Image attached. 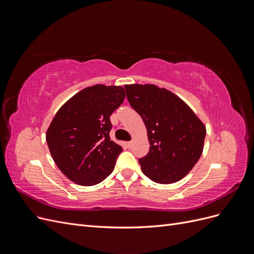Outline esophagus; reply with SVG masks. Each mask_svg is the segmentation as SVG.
<instances>
[{"instance_id": "esophagus-1", "label": "esophagus", "mask_w": 254, "mask_h": 254, "mask_svg": "<svg viewBox=\"0 0 254 254\" xmlns=\"http://www.w3.org/2000/svg\"><path fill=\"white\" fill-rule=\"evenodd\" d=\"M131 145H132V142H126V146L128 148L131 147Z\"/></svg>"}]
</instances>
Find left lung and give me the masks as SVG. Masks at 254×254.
Returning a JSON list of instances; mask_svg holds the SVG:
<instances>
[{
    "label": "left lung",
    "mask_w": 254,
    "mask_h": 254,
    "mask_svg": "<svg viewBox=\"0 0 254 254\" xmlns=\"http://www.w3.org/2000/svg\"><path fill=\"white\" fill-rule=\"evenodd\" d=\"M127 98L147 129L149 151L139 159L153 182L171 184L184 178L200 158L205 126L188 104L156 84H126Z\"/></svg>",
    "instance_id": "obj_1"
}]
</instances>
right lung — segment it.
Segmentation results:
<instances>
[{"label": "right lung", "instance_id": "add662e5", "mask_svg": "<svg viewBox=\"0 0 254 254\" xmlns=\"http://www.w3.org/2000/svg\"><path fill=\"white\" fill-rule=\"evenodd\" d=\"M121 86L84 88L57 111L47 131L54 162L76 184L91 187L114 170L123 148L110 140V117L124 102Z\"/></svg>", "mask_w": 254, "mask_h": 254}]
</instances>
